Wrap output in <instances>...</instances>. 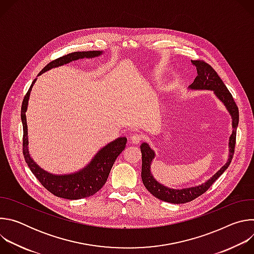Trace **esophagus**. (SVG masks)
<instances>
[{
  "label": "esophagus",
  "instance_id": "34e87169",
  "mask_svg": "<svg viewBox=\"0 0 254 254\" xmlns=\"http://www.w3.org/2000/svg\"><path fill=\"white\" fill-rule=\"evenodd\" d=\"M141 139H142V135L139 134V133H134V134H132V135L130 136V140H131V142L134 143V144L138 143Z\"/></svg>",
  "mask_w": 254,
  "mask_h": 254
}]
</instances>
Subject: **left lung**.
Instances as JSON below:
<instances>
[{
	"mask_svg": "<svg viewBox=\"0 0 254 254\" xmlns=\"http://www.w3.org/2000/svg\"><path fill=\"white\" fill-rule=\"evenodd\" d=\"M192 64L196 66L197 69V73L198 75L196 76L194 82L190 85L191 89H208V90H213L216 96L218 97L226 106L228 110L231 118H232V127L233 131L229 139V159L227 163L217 172L212 178H210L206 183L196 186V187H191V188H186V189H181V190H175V189H170L154 179L153 175L151 174V164L153 159L155 158V153L154 151L149 147V144L143 142L140 146V151H141V180L144 187L147 188V190L153 194L156 198L169 202V203H174V204H182V203H187L191 202L194 199L198 198L202 194H204L213 184L215 181L218 179L224 171L229 167L231 160L233 158L234 150H235V142H236V130H237V126L239 122V112H238V107L234 101V98L232 97V94L222 81V79L219 77V75L217 74V72L213 69L211 65L206 63L204 60H191Z\"/></svg>",
	"mask_w": 254,
	"mask_h": 254,
	"instance_id": "left-lung-1",
	"label": "left lung"
}]
</instances>
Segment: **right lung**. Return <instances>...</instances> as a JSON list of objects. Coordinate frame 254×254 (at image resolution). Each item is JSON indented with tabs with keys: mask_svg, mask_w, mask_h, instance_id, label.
Instances as JSON below:
<instances>
[{
	"mask_svg": "<svg viewBox=\"0 0 254 254\" xmlns=\"http://www.w3.org/2000/svg\"><path fill=\"white\" fill-rule=\"evenodd\" d=\"M100 54H102L101 51L69 53L48 63L38 75H41L45 71L51 68L67 64L73 60L80 58H91L99 56ZM35 81L36 79L33 80L29 90L27 91L21 107V120L23 124V155L28 167L34 176L38 179L42 186L57 197L68 200H78L94 195L103 187L117 158L125 150L127 137H119L106 144L84 169L77 173L57 176L42 170L32 160L28 150V129L25 113L27 111L30 92Z\"/></svg>",
	"mask_w": 254,
	"mask_h": 254,
	"instance_id": "obj_1",
	"label": "right lung"
}]
</instances>
